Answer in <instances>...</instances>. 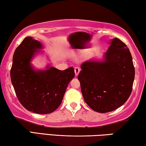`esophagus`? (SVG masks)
Returning a JSON list of instances; mask_svg holds the SVG:
<instances>
[{
    "label": "esophagus",
    "instance_id": "obj_1",
    "mask_svg": "<svg viewBox=\"0 0 146 146\" xmlns=\"http://www.w3.org/2000/svg\"><path fill=\"white\" fill-rule=\"evenodd\" d=\"M80 72V68L78 67H75V75L77 76L79 75V73Z\"/></svg>",
    "mask_w": 146,
    "mask_h": 146
}]
</instances>
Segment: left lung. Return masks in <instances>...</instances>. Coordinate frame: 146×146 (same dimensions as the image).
<instances>
[{
    "instance_id": "left-lung-1",
    "label": "left lung",
    "mask_w": 146,
    "mask_h": 146,
    "mask_svg": "<svg viewBox=\"0 0 146 146\" xmlns=\"http://www.w3.org/2000/svg\"><path fill=\"white\" fill-rule=\"evenodd\" d=\"M110 44L104 62L83 63L78 75L84 102L99 113L112 111L125 103L132 92L135 75L127 46L117 38Z\"/></svg>"
}]
</instances>
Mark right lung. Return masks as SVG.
Segmentation results:
<instances>
[{"instance_id": "add662e5", "label": "right lung", "mask_w": 146, "mask_h": 146, "mask_svg": "<svg viewBox=\"0 0 146 146\" xmlns=\"http://www.w3.org/2000/svg\"><path fill=\"white\" fill-rule=\"evenodd\" d=\"M40 48V43L31 36L23 39L13 56L10 77L17 99L26 110L48 114L62 103L67 85L75 77V71L73 67L64 71L52 67L45 71L33 70L30 61Z\"/></svg>"}]
</instances>
